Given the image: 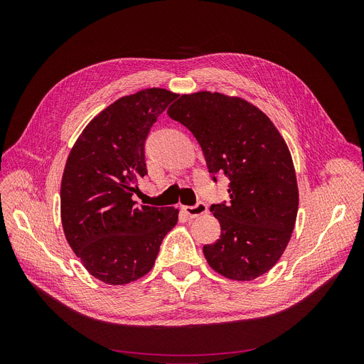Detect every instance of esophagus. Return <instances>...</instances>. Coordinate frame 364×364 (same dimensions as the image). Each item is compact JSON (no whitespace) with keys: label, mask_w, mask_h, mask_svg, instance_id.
<instances>
[{"label":"esophagus","mask_w":364,"mask_h":364,"mask_svg":"<svg viewBox=\"0 0 364 364\" xmlns=\"http://www.w3.org/2000/svg\"><path fill=\"white\" fill-rule=\"evenodd\" d=\"M182 211L188 217L196 218V217H200V215L206 214L208 213V206H206V203L199 202V203L194 205V206H182Z\"/></svg>","instance_id":"obj_1"}]
</instances>
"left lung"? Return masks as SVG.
<instances>
[{
  "instance_id": "1",
  "label": "left lung",
  "mask_w": 364,
  "mask_h": 364,
  "mask_svg": "<svg viewBox=\"0 0 364 364\" xmlns=\"http://www.w3.org/2000/svg\"><path fill=\"white\" fill-rule=\"evenodd\" d=\"M167 114L196 136L209 173L230 181L229 203L211 206L222 235L203 246L208 264L234 281L267 273L289 245L299 208L293 159L278 129L245 98L220 92L183 94Z\"/></svg>"
}]
</instances>
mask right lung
<instances>
[{
  "label": "right lung",
  "mask_w": 364,
  "mask_h": 364,
  "mask_svg": "<svg viewBox=\"0 0 364 364\" xmlns=\"http://www.w3.org/2000/svg\"><path fill=\"white\" fill-rule=\"evenodd\" d=\"M178 97L149 87L118 98L77 138L60 183V218L68 245L94 278L124 285L147 274L179 209L138 206L147 174L144 144L153 123Z\"/></svg>",
  "instance_id": "right-lung-1"
}]
</instances>
